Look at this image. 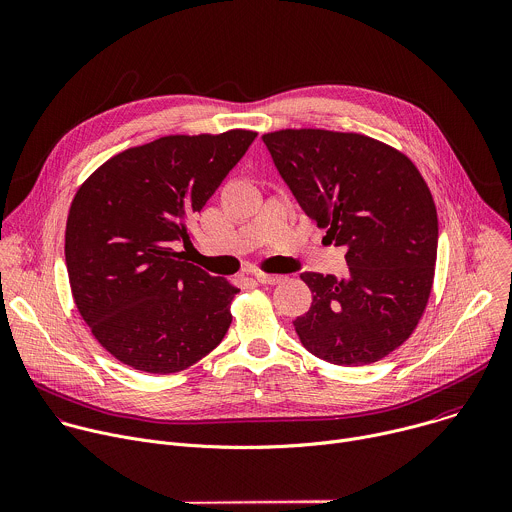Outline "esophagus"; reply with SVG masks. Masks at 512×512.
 Returning <instances> with one entry per match:
<instances>
[{
  "label": "esophagus",
  "mask_w": 512,
  "mask_h": 512,
  "mask_svg": "<svg viewBox=\"0 0 512 512\" xmlns=\"http://www.w3.org/2000/svg\"><path fill=\"white\" fill-rule=\"evenodd\" d=\"M255 279L259 283H279L283 277L281 275H273V273H263V271H255Z\"/></svg>",
  "instance_id": "1"
}]
</instances>
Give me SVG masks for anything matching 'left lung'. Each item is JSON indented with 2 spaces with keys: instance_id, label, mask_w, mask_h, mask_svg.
<instances>
[{
  "instance_id": "8db88e82",
  "label": "left lung",
  "mask_w": 512,
  "mask_h": 512,
  "mask_svg": "<svg viewBox=\"0 0 512 512\" xmlns=\"http://www.w3.org/2000/svg\"><path fill=\"white\" fill-rule=\"evenodd\" d=\"M304 212L346 247L348 279L306 271L310 310L294 326L318 358L360 367L415 330L433 283L437 212L415 164L360 133L281 129L263 135Z\"/></svg>"
}]
</instances>
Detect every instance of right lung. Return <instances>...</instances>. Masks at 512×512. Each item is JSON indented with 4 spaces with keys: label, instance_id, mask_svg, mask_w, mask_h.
I'll return each mask as SVG.
<instances>
[{
    "label": "right lung",
    "instance_id": "obj_1",
    "mask_svg": "<svg viewBox=\"0 0 512 512\" xmlns=\"http://www.w3.org/2000/svg\"><path fill=\"white\" fill-rule=\"evenodd\" d=\"M257 137L166 135L97 168L72 198L64 257L77 310L99 344L152 375L184 371L231 326L239 287L188 263V223Z\"/></svg>",
    "mask_w": 512,
    "mask_h": 512
}]
</instances>
